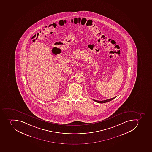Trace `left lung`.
<instances>
[{
	"instance_id": "obj_1",
	"label": "left lung",
	"mask_w": 152,
	"mask_h": 152,
	"mask_svg": "<svg viewBox=\"0 0 152 152\" xmlns=\"http://www.w3.org/2000/svg\"><path fill=\"white\" fill-rule=\"evenodd\" d=\"M115 98H116V97H114V98H113L110 99H106V100H104V101H97V100H95V99H93V101H94L95 102H98V103H105V102H110V101H112V99H115Z\"/></svg>"
}]
</instances>
